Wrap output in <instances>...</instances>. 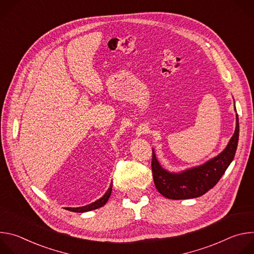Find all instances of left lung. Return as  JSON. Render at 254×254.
Here are the masks:
<instances>
[{
    "label": "left lung",
    "instance_id": "8db88e82",
    "mask_svg": "<svg viewBox=\"0 0 254 254\" xmlns=\"http://www.w3.org/2000/svg\"><path fill=\"white\" fill-rule=\"evenodd\" d=\"M239 137V122L236 115L235 132L226 149L206 164L180 174L164 170L153 151L152 172L157 190L166 198L182 200L197 198L212 189L221 179L228 166L234 159Z\"/></svg>",
    "mask_w": 254,
    "mask_h": 254
}]
</instances>
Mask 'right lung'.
<instances>
[{"label": "right lung", "mask_w": 254, "mask_h": 254, "mask_svg": "<svg viewBox=\"0 0 254 254\" xmlns=\"http://www.w3.org/2000/svg\"><path fill=\"white\" fill-rule=\"evenodd\" d=\"M112 189H113V183L111 185V187L108 188V190L106 191V193L97 201L89 204V205H86V206H83V207H77V208H67L69 211H72V212H77V213H81V212H87V211H91V210H94V209H97V208H100L102 207L103 205H105V203L107 202L108 198L111 197V194H112Z\"/></svg>", "instance_id": "add662e5"}]
</instances>
